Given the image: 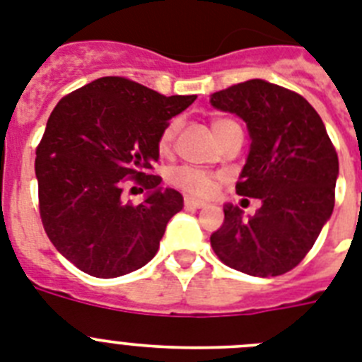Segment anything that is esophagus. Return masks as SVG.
<instances>
[{
  "mask_svg": "<svg viewBox=\"0 0 362 362\" xmlns=\"http://www.w3.org/2000/svg\"><path fill=\"white\" fill-rule=\"evenodd\" d=\"M184 204H186V208H195V209H199V208H204L206 202H204V200L193 199V197H186V199H184Z\"/></svg>",
  "mask_w": 362,
  "mask_h": 362,
  "instance_id": "obj_1",
  "label": "esophagus"
}]
</instances>
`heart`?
Listing matches in <instances>:
<instances>
[{
    "mask_svg": "<svg viewBox=\"0 0 362 362\" xmlns=\"http://www.w3.org/2000/svg\"><path fill=\"white\" fill-rule=\"evenodd\" d=\"M224 123H230V121H214V123H211L214 132ZM175 124H169V127L162 132V138H160V151H162V153L169 151V147H171L173 138H175ZM169 180H171V184H175L176 187H180V189H184L186 193L195 197L211 195L215 191V186H217V176L211 175V173L200 171V169H195V167L189 165H182L173 169V171L169 173Z\"/></svg>",
    "mask_w": 362,
    "mask_h": 362,
    "instance_id": "1",
    "label": "heart"
}]
</instances>
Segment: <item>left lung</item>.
Instances as JSON below:
<instances>
[{"mask_svg":"<svg viewBox=\"0 0 362 362\" xmlns=\"http://www.w3.org/2000/svg\"><path fill=\"white\" fill-rule=\"evenodd\" d=\"M209 105L247 123L250 136L238 195L261 200L252 217L224 204L211 248L245 274L279 276L305 257L335 206L339 158L320 115L302 95L252 78L209 95Z\"/></svg>","mask_w":362,"mask_h":362,"instance_id":"8db88e82","label":"left lung"}]
</instances>
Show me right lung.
Listing matches in <instances>:
<instances>
[{
    "label": "right lung",
    "mask_w": 362,
    "mask_h": 362,
    "mask_svg": "<svg viewBox=\"0 0 362 362\" xmlns=\"http://www.w3.org/2000/svg\"><path fill=\"white\" fill-rule=\"evenodd\" d=\"M197 95L165 97L123 77L97 78L62 97L36 148L44 230L54 248L95 278H117L156 256L184 197L148 175L169 119ZM148 189L144 202L120 199L122 178Z\"/></svg>",
    "instance_id": "add662e5"
}]
</instances>
